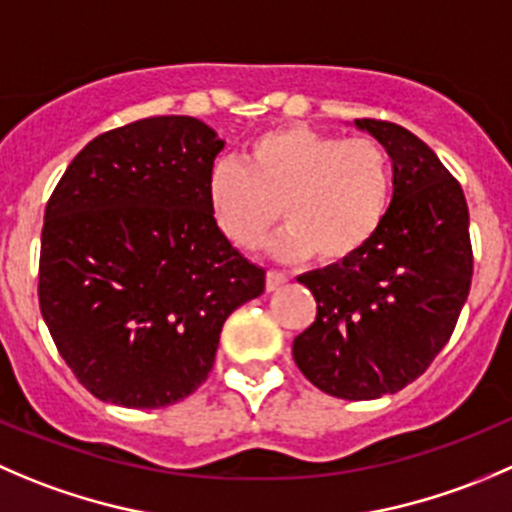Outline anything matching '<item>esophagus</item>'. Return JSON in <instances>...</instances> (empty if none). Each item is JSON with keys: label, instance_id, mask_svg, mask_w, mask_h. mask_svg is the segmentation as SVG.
<instances>
[{"label": "esophagus", "instance_id": "34e87169", "mask_svg": "<svg viewBox=\"0 0 512 512\" xmlns=\"http://www.w3.org/2000/svg\"><path fill=\"white\" fill-rule=\"evenodd\" d=\"M285 282H287V275H285V272L270 270V272H267L265 287H267V292H272V290H280V287L285 285Z\"/></svg>", "mask_w": 512, "mask_h": 512}]
</instances>
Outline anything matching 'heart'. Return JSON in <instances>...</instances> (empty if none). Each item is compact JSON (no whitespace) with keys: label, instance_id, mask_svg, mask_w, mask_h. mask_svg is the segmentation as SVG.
<instances>
[{"label":"heart","instance_id":"heart-1","mask_svg":"<svg viewBox=\"0 0 512 512\" xmlns=\"http://www.w3.org/2000/svg\"><path fill=\"white\" fill-rule=\"evenodd\" d=\"M390 200L393 162L380 142L345 140L307 124L262 132L247 145L242 165L217 162L207 177V205L220 235L255 250L280 215L287 227L272 252L282 260H352L375 240Z\"/></svg>","mask_w":512,"mask_h":512}]
</instances>
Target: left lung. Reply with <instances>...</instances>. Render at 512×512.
I'll return each mask as SVG.
<instances>
[{"label": "left lung", "instance_id": "obj_1", "mask_svg": "<svg viewBox=\"0 0 512 512\" xmlns=\"http://www.w3.org/2000/svg\"><path fill=\"white\" fill-rule=\"evenodd\" d=\"M393 160V202L375 240L342 265L305 272L317 317L292 342L302 375L342 400L393 395L450 340L470 292L468 202L433 150L405 127L355 119Z\"/></svg>", "mask_w": 512, "mask_h": 512}]
</instances>
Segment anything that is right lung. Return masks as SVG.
<instances>
[{
  "instance_id": "right-lung-1",
  "label": "right lung",
  "mask_w": 512,
  "mask_h": 512,
  "mask_svg": "<svg viewBox=\"0 0 512 512\" xmlns=\"http://www.w3.org/2000/svg\"><path fill=\"white\" fill-rule=\"evenodd\" d=\"M225 142L167 114L94 137L44 210L39 310L94 398L155 410L195 393L265 270L220 235L207 177Z\"/></svg>"
}]
</instances>
